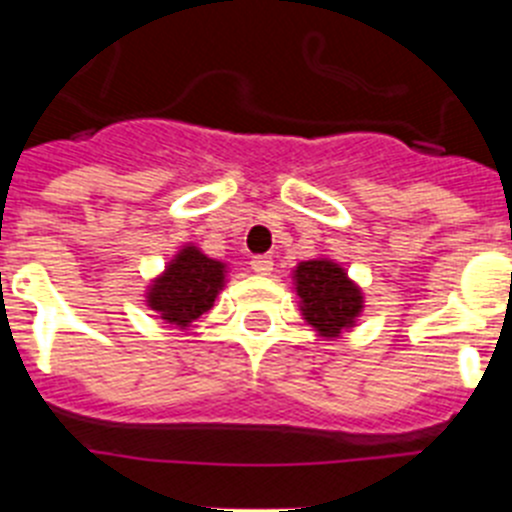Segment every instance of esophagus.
Segmentation results:
<instances>
[{
	"label": "esophagus",
	"mask_w": 512,
	"mask_h": 512,
	"mask_svg": "<svg viewBox=\"0 0 512 512\" xmlns=\"http://www.w3.org/2000/svg\"><path fill=\"white\" fill-rule=\"evenodd\" d=\"M251 269L256 271V274H271V269H274V259H271V256H253Z\"/></svg>",
	"instance_id": "esophagus-1"
}]
</instances>
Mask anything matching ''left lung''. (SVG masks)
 I'll return each instance as SVG.
<instances>
[{"mask_svg": "<svg viewBox=\"0 0 512 512\" xmlns=\"http://www.w3.org/2000/svg\"><path fill=\"white\" fill-rule=\"evenodd\" d=\"M295 282L302 315L320 336L336 338L343 328L354 325L361 312V292L341 266L328 259L302 261Z\"/></svg>", "mask_w": 512, "mask_h": 512, "instance_id": "8db88e82", "label": "left lung"}]
</instances>
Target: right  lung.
<instances>
[{"mask_svg": "<svg viewBox=\"0 0 512 512\" xmlns=\"http://www.w3.org/2000/svg\"><path fill=\"white\" fill-rule=\"evenodd\" d=\"M225 282V264L207 259L194 246L184 248L158 277L148 292V307L161 315V320L187 328L200 320L215 302Z\"/></svg>", "mask_w": 512, "mask_h": 512, "instance_id": "add662e5", "label": "right lung"}]
</instances>
